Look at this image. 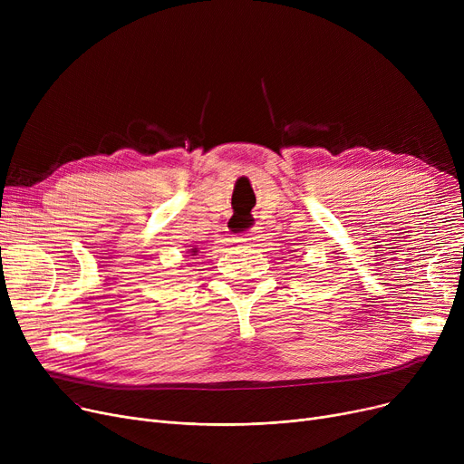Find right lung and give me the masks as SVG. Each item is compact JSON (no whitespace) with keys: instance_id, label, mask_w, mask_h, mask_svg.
Returning a JSON list of instances; mask_svg holds the SVG:
<instances>
[{"instance_id":"right-lung-1","label":"right lung","mask_w":464,"mask_h":464,"mask_svg":"<svg viewBox=\"0 0 464 464\" xmlns=\"http://www.w3.org/2000/svg\"><path fill=\"white\" fill-rule=\"evenodd\" d=\"M198 252H199V248H191V250H188V254H189V256H198Z\"/></svg>"}]
</instances>
